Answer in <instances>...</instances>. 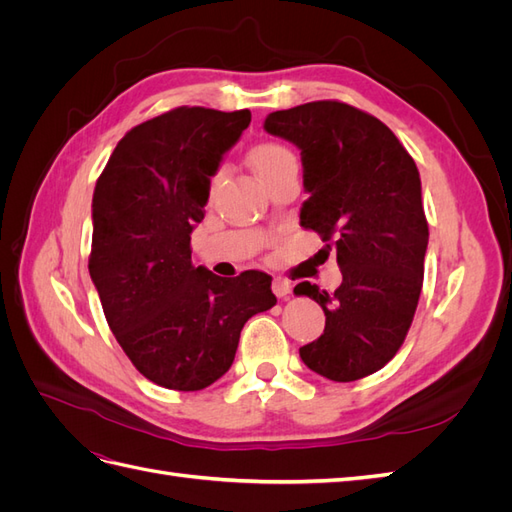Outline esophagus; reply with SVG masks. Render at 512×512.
<instances>
[{"mask_svg":"<svg viewBox=\"0 0 512 512\" xmlns=\"http://www.w3.org/2000/svg\"><path fill=\"white\" fill-rule=\"evenodd\" d=\"M273 292H275V297H280V299H284V297H288L290 294V290H292V284L288 282V280H284V277H275L273 280Z\"/></svg>","mask_w":512,"mask_h":512,"instance_id":"esophagus-1","label":"esophagus"}]
</instances>
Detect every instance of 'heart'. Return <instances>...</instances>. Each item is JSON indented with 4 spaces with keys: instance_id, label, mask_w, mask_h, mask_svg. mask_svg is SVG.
I'll use <instances>...</instances> for the list:
<instances>
[{
    "instance_id": "heart-1",
    "label": "heart",
    "mask_w": 512,
    "mask_h": 512,
    "mask_svg": "<svg viewBox=\"0 0 512 512\" xmlns=\"http://www.w3.org/2000/svg\"><path fill=\"white\" fill-rule=\"evenodd\" d=\"M250 164L262 183L271 181L280 170L297 164L292 153L277 143H260L250 151Z\"/></svg>"
}]
</instances>
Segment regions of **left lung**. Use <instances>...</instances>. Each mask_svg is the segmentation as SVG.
<instances>
[{"label":"left lung","instance_id":"obj_1","mask_svg":"<svg viewBox=\"0 0 512 512\" xmlns=\"http://www.w3.org/2000/svg\"><path fill=\"white\" fill-rule=\"evenodd\" d=\"M265 130L301 151V226L335 247L342 269L333 294L294 286L327 316L301 359L333 382L365 378L404 344L421 297L429 228L418 168L380 119L344 102L269 113Z\"/></svg>","mask_w":512,"mask_h":512}]
</instances>
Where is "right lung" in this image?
Listing matches in <instances>:
<instances>
[{"label": "right lung", "mask_w": 512, "mask_h": 512, "mask_svg": "<svg viewBox=\"0 0 512 512\" xmlns=\"http://www.w3.org/2000/svg\"><path fill=\"white\" fill-rule=\"evenodd\" d=\"M250 121L247 108H175L123 136L96 183L91 282L123 352L164 389L220 380L243 324L277 303L267 273L220 277L190 250L211 177Z\"/></svg>", "instance_id": "obj_1"}]
</instances>
